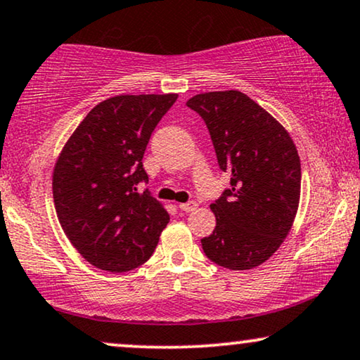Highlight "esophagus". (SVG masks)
<instances>
[{"label":"esophagus","instance_id":"34e87169","mask_svg":"<svg viewBox=\"0 0 360 360\" xmlns=\"http://www.w3.org/2000/svg\"><path fill=\"white\" fill-rule=\"evenodd\" d=\"M179 208L181 210V212H185V213H190V212H193L195 208H197V203H195V202H186V203H180V205H179Z\"/></svg>","mask_w":360,"mask_h":360}]
</instances>
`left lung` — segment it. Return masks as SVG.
<instances>
[{
	"label": "left lung",
	"mask_w": 360,
	"mask_h": 360,
	"mask_svg": "<svg viewBox=\"0 0 360 360\" xmlns=\"http://www.w3.org/2000/svg\"><path fill=\"white\" fill-rule=\"evenodd\" d=\"M186 105L207 124L230 188L210 205L217 226L202 238L208 259L228 269L263 264L291 230L301 162L286 129L240 91L197 94Z\"/></svg>",
	"instance_id": "8db88e82"
}]
</instances>
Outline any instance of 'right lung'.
Masks as SVG:
<instances>
[{
	"instance_id": "obj_1",
	"label": "right lung",
	"mask_w": 360,
	"mask_h": 360,
	"mask_svg": "<svg viewBox=\"0 0 360 360\" xmlns=\"http://www.w3.org/2000/svg\"><path fill=\"white\" fill-rule=\"evenodd\" d=\"M176 94L115 96L84 117L56 162L59 223L96 268L125 273L150 258L170 217L152 197L143 153Z\"/></svg>"
}]
</instances>
